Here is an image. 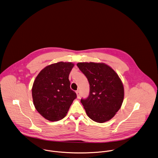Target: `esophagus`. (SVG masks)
<instances>
[{
  "instance_id": "esophagus-1",
  "label": "esophagus",
  "mask_w": 158,
  "mask_h": 158,
  "mask_svg": "<svg viewBox=\"0 0 158 158\" xmlns=\"http://www.w3.org/2000/svg\"><path fill=\"white\" fill-rule=\"evenodd\" d=\"M76 92V94H77V97L78 98H79L81 97V92H80V91L79 90H77Z\"/></svg>"
}]
</instances>
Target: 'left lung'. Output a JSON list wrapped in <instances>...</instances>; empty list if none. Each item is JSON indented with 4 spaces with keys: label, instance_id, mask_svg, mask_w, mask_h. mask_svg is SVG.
Wrapping results in <instances>:
<instances>
[{
    "label": "left lung",
    "instance_id": "obj_1",
    "mask_svg": "<svg viewBox=\"0 0 158 158\" xmlns=\"http://www.w3.org/2000/svg\"><path fill=\"white\" fill-rule=\"evenodd\" d=\"M77 66L90 84L89 97L81 100L87 116L99 123L110 121L124 100V86L118 74L103 63L81 62Z\"/></svg>",
    "mask_w": 158,
    "mask_h": 158
}]
</instances>
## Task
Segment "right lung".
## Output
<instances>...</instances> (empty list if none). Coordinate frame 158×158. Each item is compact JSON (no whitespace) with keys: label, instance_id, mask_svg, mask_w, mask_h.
I'll return each instance as SVG.
<instances>
[{"label":"right lung","instance_id":"add662e5","mask_svg":"<svg viewBox=\"0 0 158 158\" xmlns=\"http://www.w3.org/2000/svg\"><path fill=\"white\" fill-rule=\"evenodd\" d=\"M74 64L58 62L47 66L35 77L32 87L34 105L38 113L50 121L64 118L76 94L70 89L69 73Z\"/></svg>","mask_w":158,"mask_h":158}]
</instances>
